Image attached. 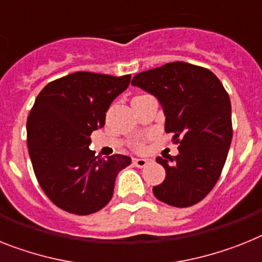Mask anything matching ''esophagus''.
Wrapping results in <instances>:
<instances>
[{
    "label": "esophagus",
    "instance_id": "esophagus-1",
    "mask_svg": "<svg viewBox=\"0 0 262 262\" xmlns=\"http://www.w3.org/2000/svg\"><path fill=\"white\" fill-rule=\"evenodd\" d=\"M133 164L137 166V168H145L148 165V160L146 158H133Z\"/></svg>",
    "mask_w": 262,
    "mask_h": 262
}]
</instances>
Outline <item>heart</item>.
Returning <instances> with one entry per match:
<instances>
[{"label": "heart", "mask_w": 262, "mask_h": 262, "mask_svg": "<svg viewBox=\"0 0 262 262\" xmlns=\"http://www.w3.org/2000/svg\"><path fill=\"white\" fill-rule=\"evenodd\" d=\"M140 148H142V146H140Z\"/></svg>", "instance_id": "heart-1"}]
</instances>
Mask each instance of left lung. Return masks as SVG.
Wrapping results in <instances>:
<instances>
[{"label": "left lung", "instance_id": "obj_1", "mask_svg": "<svg viewBox=\"0 0 262 262\" xmlns=\"http://www.w3.org/2000/svg\"><path fill=\"white\" fill-rule=\"evenodd\" d=\"M132 85L157 98L165 132L180 144L176 157L156 158L166 177L153 193L168 205H194L216 185L228 157L233 136L229 96L210 70L180 61L136 74Z\"/></svg>", "mask_w": 262, "mask_h": 262}]
</instances>
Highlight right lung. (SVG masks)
Wrapping results in <instances>:
<instances>
[{
    "instance_id": "right-lung-1",
    "label": "right lung",
    "mask_w": 262,
    "mask_h": 262,
    "mask_svg": "<svg viewBox=\"0 0 262 262\" xmlns=\"http://www.w3.org/2000/svg\"><path fill=\"white\" fill-rule=\"evenodd\" d=\"M130 82V74L76 72L52 81L37 96L28 117V148L34 174L50 201L86 216L112 200L118 173L132 158L96 157L90 135L105 125L106 112Z\"/></svg>"
}]
</instances>
